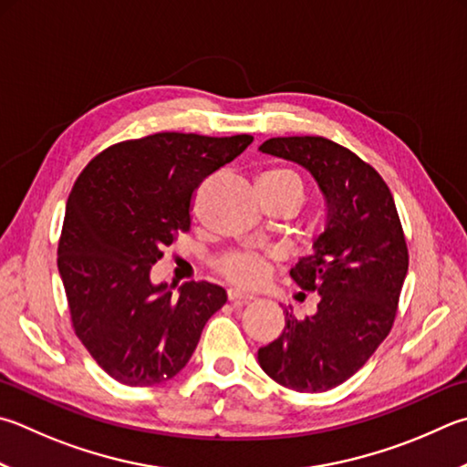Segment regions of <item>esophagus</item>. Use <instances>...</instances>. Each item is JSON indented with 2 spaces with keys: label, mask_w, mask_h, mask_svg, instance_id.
Listing matches in <instances>:
<instances>
[{
  "label": "esophagus",
  "mask_w": 467,
  "mask_h": 467,
  "mask_svg": "<svg viewBox=\"0 0 467 467\" xmlns=\"http://www.w3.org/2000/svg\"><path fill=\"white\" fill-rule=\"evenodd\" d=\"M228 300L234 302V304H249L255 298H253V296H249V294H243L239 290H228Z\"/></svg>",
  "instance_id": "esophagus-1"
}]
</instances>
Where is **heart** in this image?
Returning a JSON list of instances; mask_svg holds the SVG:
<instances>
[{"label": "heart", "instance_id": "heart-1", "mask_svg": "<svg viewBox=\"0 0 467 467\" xmlns=\"http://www.w3.org/2000/svg\"><path fill=\"white\" fill-rule=\"evenodd\" d=\"M261 190L275 193H290L304 198V182L290 169H271L261 177ZM218 269L228 282L241 287H257L265 284L271 275V263L253 251H233L218 261Z\"/></svg>", "mask_w": 467, "mask_h": 467}]
</instances>
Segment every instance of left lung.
Returning a JSON list of instances; mask_svg holds the SVG:
<instances>
[{
	"instance_id": "obj_1",
	"label": "left lung",
	"mask_w": 467,
	"mask_h": 467,
	"mask_svg": "<svg viewBox=\"0 0 467 467\" xmlns=\"http://www.w3.org/2000/svg\"><path fill=\"white\" fill-rule=\"evenodd\" d=\"M315 177L327 223L290 275L320 296L317 315L285 327L261 347V369L296 392H327L366 366L394 325L409 249L392 193L374 167L322 137H277L259 147Z\"/></svg>"
}]
</instances>
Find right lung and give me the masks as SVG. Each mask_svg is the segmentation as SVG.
<instances>
[{
    "mask_svg": "<svg viewBox=\"0 0 467 467\" xmlns=\"http://www.w3.org/2000/svg\"><path fill=\"white\" fill-rule=\"evenodd\" d=\"M251 142V134H150L99 152L75 182L58 274L75 335L120 384L155 386L180 374L224 306V287L185 282L173 296L150 282V267L190 231L198 185Z\"/></svg>",
    "mask_w": 467,
    "mask_h": 467,
    "instance_id": "1",
    "label": "right lung"
}]
</instances>
